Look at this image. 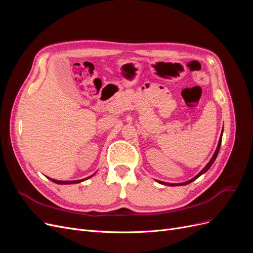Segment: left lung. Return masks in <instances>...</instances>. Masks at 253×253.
<instances>
[{
	"instance_id": "8db88e82",
	"label": "left lung",
	"mask_w": 253,
	"mask_h": 253,
	"mask_svg": "<svg viewBox=\"0 0 253 253\" xmlns=\"http://www.w3.org/2000/svg\"><path fill=\"white\" fill-rule=\"evenodd\" d=\"M221 137H223V132H221V135H220V137H219V140H218V143H217L216 150H215V152H214V154H213V156L211 157V159L209 160V163L207 164V165L205 166L204 169H203V170H202L200 173H198L197 175H195L193 178H191L190 180H188V181H185V182H180V183H170V182H165V181H160V180H157V182L162 183V185H166V186H171V187H174V186H185V185H188V183L192 182L193 180H195L196 178L200 177L201 175L205 174L207 171H208V170L210 169L211 166L213 165V163H214V162H215V159H216V157H217V155H218V152H219V149H220V144H221Z\"/></svg>"
}]
</instances>
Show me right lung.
Wrapping results in <instances>:
<instances>
[{
  "label": "right lung",
  "instance_id": "1",
  "mask_svg": "<svg viewBox=\"0 0 253 253\" xmlns=\"http://www.w3.org/2000/svg\"><path fill=\"white\" fill-rule=\"evenodd\" d=\"M93 175H94V174H93ZM93 175H90L89 177H86V178H84V179H78V180H57V179H52V178H50V177H47V178L50 179L52 182L58 183V185H72V183H79V182H82V181H84V180H86V179L90 178Z\"/></svg>",
  "mask_w": 253,
  "mask_h": 253
}]
</instances>
